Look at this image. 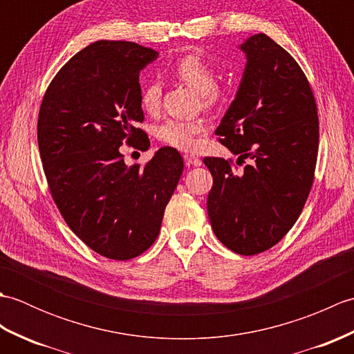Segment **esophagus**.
I'll return each mask as SVG.
<instances>
[{
	"mask_svg": "<svg viewBox=\"0 0 354 354\" xmlns=\"http://www.w3.org/2000/svg\"><path fill=\"white\" fill-rule=\"evenodd\" d=\"M184 161H185V165H194V167H198V165H201L202 164V161L199 160L198 156H194V155H184Z\"/></svg>",
	"mask_w": 354,
	"mask_h": 354,
	"instance_id": "1",
	"label": "esophagus"
}]
</instances>
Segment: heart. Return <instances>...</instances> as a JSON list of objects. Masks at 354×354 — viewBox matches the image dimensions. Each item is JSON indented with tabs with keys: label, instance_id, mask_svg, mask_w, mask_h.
Wrapping results in <instances>:
<instances>
[{
	"label": "heart",
	"instance_id": "1",
	"mask_svg": "<svg viewBox=\"0 0 354 354\" xmlns=\"http://www.w3.org/2000/svg\"><path fill=\"white\" fill-rule=\"evenodd\" d=\"M171 73L184 85L199 93L202 103L207 108L216 106L222 100L225 88L219 80H216V70L207 57L198 53H192L176 61ZM141 108L149 115H156L162 106V89L161 86L150 82L141 89L140 95ZM208 129L205 120H165L158 126L156 137L165 146L190 152L199 146V138Z\"/></svg>",
	"mask_w": 354,
	"mask_h": 354
}]
</instances>
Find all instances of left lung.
<instances>
[{
    "label": "left lung",
    "mask_w": 354,
    "mask_h": 354,
    "mask_svg": "<svg viewBox=\"0 0 354 354\" xmlns=\"http://www.w3.org/2000/svg\"><path fill=\"white\" fill-rule=\"evenodd\" d=\"M246 68L216 135L239 155L205 156L213 175L208 217L216 237L240 255L277 245L301 214L319 145L318 108L309 80L288 51L265 33L242 44Z\"/></svg>",
    "instance_id": "obj_1"
}]
</instances>
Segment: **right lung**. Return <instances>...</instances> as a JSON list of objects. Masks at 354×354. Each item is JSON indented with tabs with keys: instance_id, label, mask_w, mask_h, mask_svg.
Returning a JSON list of instances; mask_svg holds the SVG:
<instances>
[{
	"instance_id": "right-lung-1",
	"label": "right lung",
	"mask_w": 354,
	"mask_h": 354,
	"mask_svg": "<svg viewBox=\"0 0 354 354\" xmlns=\"http://www.w3.org/2000/svg\"><path fill=\"white\" fill-rule=\"evenodd\" d=\"M158 51L97 41L51 80L37 117V145L51 198L82 242L112 260H131L160 234L165 205L183 175L176 149L161 147L127 167L120 146L145 152L140 71Z\"/></svg>"
}]
</instances>
